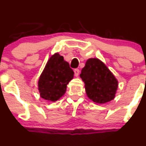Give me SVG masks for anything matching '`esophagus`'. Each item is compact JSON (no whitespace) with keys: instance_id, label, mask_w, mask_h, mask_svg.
<instances>
[{"instance_id":"esophagus-1","label":"esophagus","mask_w":146,"mask_h":146,"mask_svg":"<svg viewBox=\"0 0 146 146\" xmlns=\"http://www.w3.org/2000/svg\"><path fill=\"white\" fill-rule=\"evenodd\" d=\"M74 72L75 76H79V69H75V70H74Z\"/></svg>"}]
</instances>
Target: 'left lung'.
Segmentation results:
<instances>
[{"label": "left lung", "instance_id": "obj_1", "mask_svg": "<svg viewBox=\"0 0 146 146\" xmlns=\"http://www.w3.org/2000/svg\"><path fill=\"white\" fill-rule=\"evenodd\" d=\"M80 77L85 84L88 97L94 102L104 104L114 99L118 81L99 59H89L82 70Z\"/></svg>", "mask_w": 146, "mask_h": 146}]
</instances>
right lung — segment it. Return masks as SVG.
Returning a JSON list of instances; mask_svg holds the SVG:
<instances>
[{
    "label": "right lung",
    "mask_w": 146,
    "mask_h": 146,
    "mask_svg": "<svg viewBox=\"0 0 146 146\" xmlns=\"http://www.w3.org/2000/svg\"><path fill=\"white\" fill-rule=\"evenodd\" d=\"M74 72L64 57L56 53L47 62L38 82L42 98L56 102L63 96L67 85L74 77Z\"/></svg>",
    "instance_id": "right-lung-1"
}]
</instances>
